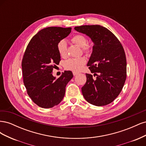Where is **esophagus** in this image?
<instances>
[{
  "instance_id": "esophagus-1",
  "label": "esophagus",
  "mask_w": 146,
  "mask_h": 146,
  "mask_svg": "<svg viewBox=\"0 0 146 146\" xmlns=\"http://www.w3.org/2000/svg\"><path fill=\"white\" fill-rule=\"evenodd\" d=\"M78 74V72H73V75L75 76H77V75Z\"/></svg>"
}]
</instances>
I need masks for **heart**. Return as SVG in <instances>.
Listing matches in <instances>:
<instances>
[{
  "label": "heart",
  "instance_id": "1",
  "mask_svg": "<svg viewBox=\"0 0 146 146\" xmlns=\"http://www.w3.org/2000/svg\"><path fill=\"white\" fill-rule=\"evenodd\" d=\"M72 41L77 46L82 47L83 50L86 54H89L92 50L91 45L88 44V39L83 35H76L72 38ZM67 42L64 39H61L57 44V50L61 57H66L67 56ZM86 62V59L84 57L80 58H69L65 61L64 67L66 69L72 70L74 72H78L82 69L84 65Z\"/></svg>",
  "mask_w": 146,
  "mask_h": 146
}]
</instances>
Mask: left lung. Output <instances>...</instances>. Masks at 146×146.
I'll return each instance as SVG.
<instances>
[{
  "label": "left lung",
  "instance_id": "left-lung-1",
  "mask_svg": "<svg viewBox=\"0 0 146 146\" xmlns=\"http://www.w3.org/2000/svg\"><path fill=\"white\" fill-rule=\"evenodd\" d=\"M74 29L86 35L94 43L87 66L97 77L94 79L91 74H86V82L82 88L83 97L96 106L111 103L120 94L127 77L126 56L121 43L111 32L99 25Z\"/></svg>",
  "mask_w": 146,
  "mask_h": 146
}]
</instances>
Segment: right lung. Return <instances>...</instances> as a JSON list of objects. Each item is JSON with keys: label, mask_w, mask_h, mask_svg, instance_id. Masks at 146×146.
<instances>
[{"label": "right lung", "mask_w": 146, "mask_h": 146, "mask_svg": "<svg viewBox=\"0 0 146 146\" xmlns=\"http://www.w3.org/2000/svg\"><path fill=\"white\" fill-rule=\"evenodd\" d=\"M71 28L50 27L43 29L32 38L22 61L23 80L27 94L39 107L50 108L63 100L66 86L73 77L70 70L58 78L52 75L61 56L57 44L67 37Z\"/></svg>", "instance_id": "1"}]
</instances>
